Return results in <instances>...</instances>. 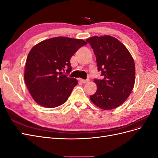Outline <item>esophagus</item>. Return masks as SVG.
<instances>
[{"label":"esophagus","mask_w":158,"mask_h":158,"mask_svg":"<svg viewBox=\"0 0 158 158\" xmlns=\"http://www.w3.org/2000/svg\"><path fill=\"white\" fill-rule=\"evenodd\" d=\"M80 81L82 83H83V84H85V83H87V82H88V81H89V80H83V79H80Z\"/></svg>","instance_id":"1"}]
</instances>
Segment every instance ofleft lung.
Instances as JSON below:
<instances>
[{
    "label": "left lung",
    "instance_id": "1",
    "mask_svg": "<svg viewBox=\"0 0 158 158\" xmlns=\"http://www.w3.org/2000/svg\"><path fill=\"white\" fill-rule=\"evenodd\" d=\"M96 56L102 80H94L97 90L89 96L92 102L104 110L117 108L130 95L135 82V64L127 47L111 35L86 40Z\"/></svg>",
    "mask_w": 158,
    "mask_h": 158
}]
</instances>
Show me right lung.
<instances>
[{
	"mask_svg": "<svg viewBox=\"0 0 158 158\" xmlns=\"http://www.w3.org/2000/svg\"><path fill=\"white\" fill-rule=\"evenodd\" d=\"M86 44L83 40L56 37L32 47L23 76L26 86L37 104L54 108L67 101L78 80L63 74V71L70 73L72 56Z\"/></svg>",
	"mask_w": 158,
	"mask_h": 158,
	"instance_id": "right-lung-1",
	"label": "right lung"
}]
</instances>
